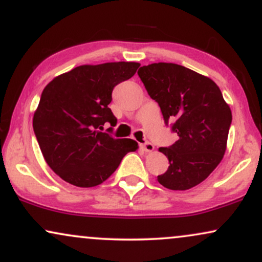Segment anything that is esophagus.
Wrapping results in <instances>:
<instances>
[{
    "mask_svg": "<svg viewBox=\"0 0 262 262\" xmlns=\"http://www.w3.org/2000/svg\"><path fill=\"white\" fill-rule=\"evenodd\" d=\"M141 148H143L144 151H146V152H151L152 150H154V145H152L151 143H149V141H146V143L141 144Z\"/></svg>",
    "mask_w": 262,
    "mask_h": 262,
    "instance_id": "34e87169",
    "label": "esophagus"
}]
</instances>
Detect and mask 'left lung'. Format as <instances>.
Returning <instances> with one entry per match:
<instances>
[{
	"label": "left lung",
	"instance_id": "1",
	"mask_svg": "<svg viewBox=\"0 0 262 262\" xmlns=\"http://www.w3.org/2000/svg\"><path fill=\"white\" fill-rule=\"evenodd\" d=\"M149 96L160 106L165 124L179 139L159 151L170 166L158 176L164 187L189 189L208 177L223 159L231 111L214 81L185 66L158 62L138 70Z\"/></svg>",
	"mask_w": 262,
	"mask_h": 262
}]
</instances>
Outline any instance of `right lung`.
Instances as JSON below:
<instances>
[{
    "instance_id": "right-lung-1",
    "label": "right lung",
    "mask_w": 262,
    "mask_h": 262,
    "mask_svg": "<svg viewBox=\"0 0 262 262\" xmlns=\"http://www.w3.org/2000/svg\"><path fill=\"white\" fill-rule=\"evenodd\" d=\"M139 62L81 65L56 76L43 90L33 129L45 161L56 175L77 187L106 181L122 159L138 149L133 139L103 132L117 124L108 104L114 86L130 79Z\"/></svg>"
}]
</instances>
